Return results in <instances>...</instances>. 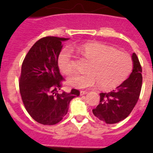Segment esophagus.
Masks as SVG:
<instances>
[{"label":"esophagus","mask_w":153,"mask_h":153,"mask_svg":"<svg viewBox=\"0 0 153 153\" xmlns=\"http://www.w3.org/2000/svg\"><path fill=\"white\" fill-rule=\"evenodd\" d=\"M88 93L87 91H86V90H81L80 91V95L81 96H83V95H86V93Z\"/></svg>","instance_id":"34e87169"}]
</instances>
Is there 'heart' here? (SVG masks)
<instances>
[{"label": "heart", "instance_id": "obj_1", "mask_svg": "<svg viewBox=\"0 0 153 153\" xmlns=\"http://www.w3.org/2000/svg\"><path fill=\"white\" fill-rule=\"evenodd\" d=\"M79 53L90 62L84 74H74L68 79L76 88H91L98 83L102 90L114 89L123 83L131 74L133 62L131 56L106 44L93 42L81 45ZM58 66L65 75L74 70L72 53L65 48L58 56Z\"/></svg>", "mask_w": 153, "mask_h": 153}]
</instances>
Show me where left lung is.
Segmentation results:
<instances>
[{
    "label": "left lung",
    "instance_id": "8db88e82",
    "mask_svg": "<svg viewBox=\"0 0 153 153\" xmlns=\"http://www.w3.org/2000/svg\"><path fill=\"white\" fill-rule=\"evenodd\" d=\"M133 70L128 79L109 93H101L98 106L93 113L99 120L107 124H114L126 118L140 98L143 83L142 67L139 58L132 53Z\"/></svg>",
    "mask_w": 153,
    "mask_h": 153
}]
</instances>
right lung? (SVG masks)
<instances>
[{"instance_id":"add662e5","label":"right lung","mask_w":153,"mask_h":153,"mask_svg":"<svg viewBox=\"0 0 153 153\" xmlns=\"http://www.w3.org/2000/svg\"><path fill=\"white\" fill-rule=\"evenodd\" d=\"M67 38L46 36L36 41L24 58L19 79V89L24 107L35 121L55 125L67 113L70 100L79 91L60 93L65 80L58 67L62 41Z\"/></svg>"}]
</instances>
